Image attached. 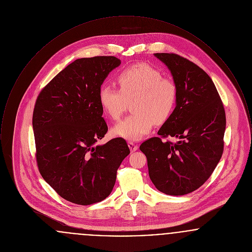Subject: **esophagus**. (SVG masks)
<instances>
[{"mask_svg": "<svg viewBox=\"0 0 252 252\" xmlns=\"http://www.w3.org/2000/svg\"><path fill=\"white\" fill-rule=\"evenodd\" d=\"M128 147H129V149H130L131 152H135V151L139 148L138 144H134V143H132V142L128 143Z\"/></svg>", "mask_w": 252, "mask_h": 252, "instance_id": "esophagus-1", "label": "esophagus"}]
</instances>
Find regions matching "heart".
<instances>
[{"label":"heart","mask_w":252,"mask_h":252,"mask_svg":"<svg viewBox=\"0 0 252 252\" xmlns=\"http://www.w3.org/2000/svg\"><path fill=\"white\" fill-rule=\"evenodd\" d=\"M117 82L120 90L103 85L98 94L101 108L112 120L120 118L128 101L133 99L134 113L114 126V136L140 141L152 129L154 123L162 124L172 114L177 103V87L151 65H133L118 74Z\"/></svg>","instance_id":"obj_1"}]
</instances>
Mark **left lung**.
Masks as SVG:
<instances>
[{
    "label": "left lung",
    "mask_w": 252,
    "mask_h": 252,
    "mask_svg": "<svg viewBox=\"0 0 252 252\" xmlns=\"http://www.w3.org/2000/svg\"><path fill=\"white\" fill-rule=\"evenodd\" d=\"M154 56L166 65L178 91L176 108L158 134L180 141L173 144L154 137L140 149L157 189L183 195L203 185L222 157L225 109L213 80L201 68L176 54Z\"/></svg>",
    "instance_id": "1"
}]
</instances>
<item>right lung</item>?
Segmentation results:
<instances>
[{
	"mask_svg": "<svg viewBox=\"0 0 252 252\" xmlns=\"http://www.w3.org/2000/svg\"><path fill=\"white\" fill-rule=\"evenodd\" d=\"M120 64L115 57L74 60L36 99L33 130L38 170L61 197L72 203L91 205L108 197L118 168L130 153L122 138L96 144L108 131L99 90Z\"/></svg>",
	"mask_w": 252,
	"mask_h": 252,
	"instance_id": "add662e5",
	"label": "right lung"
}]
</instances>
